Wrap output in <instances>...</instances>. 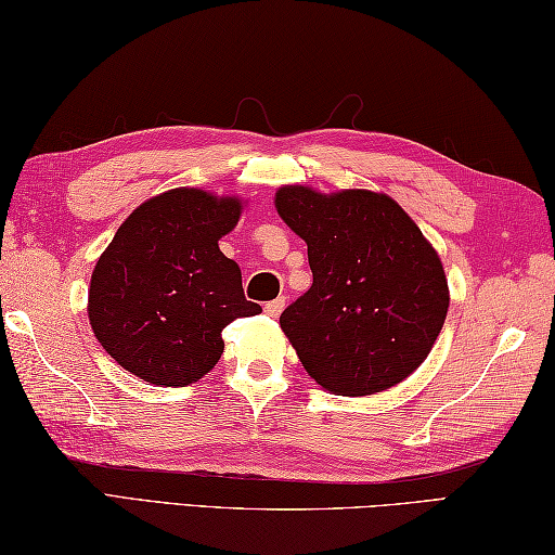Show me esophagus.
<instances>
[{
    "instance_id": "esophagus-1",
    "label": "esophagus",
    "mask_w": 555,
    "mask_h": 555,
    "mask_svg": "<svg viewBox=\"0 0 555 555\" xmlns=\"http://www.w3.org/2000/svg\"><path fill=\"white\" fill-rule=\"evenodd\" d=\"M266 309V313L270 319H278L280 313H282V309H285V297H278V299H273V301H268V305L263 307Z\"/></svg>"
}]
</instances>
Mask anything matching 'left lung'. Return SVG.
Wrapping results in <instances>:
<instances>
[{"label":"left lung","instance_id":"obj_1","mask_svg":"<svg viewBox=\"0 0 555 555\" xmlns=\"http://www.w3.org/2000/svg\"><path fill=\"white\" fill-rule=\"evenodd\" d=\"M275 210L307 242L311 287L280 317L309 376L372 396L411 376L444 326L449 287L435 246L386 193L282 185Z\"/></svg>","mask_w":555,"mask_h":555}]
</instances>
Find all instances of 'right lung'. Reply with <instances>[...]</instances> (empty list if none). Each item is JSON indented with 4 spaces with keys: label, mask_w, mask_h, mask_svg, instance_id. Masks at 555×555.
I'll return each instance as SVG.
<instances>
[{
    "label": "right lung",
    "mask_w": 555,
    "mask_h": 555,
    "mask_svg": "<svg viewBox=\"0 0 555 555\" xmlns=\"http://www.w3.org/2000/svg\"><path fill=\"white\" fill-rule=\"evenodd\" d=\"M244 212L236 195L173 188L134 207L96 260L93 336L122 370L156 386H188L224 352L222 328L260 307L219 250Z\"/></svg>",
    "instance_id": "add662e5"
}]
</instances>
